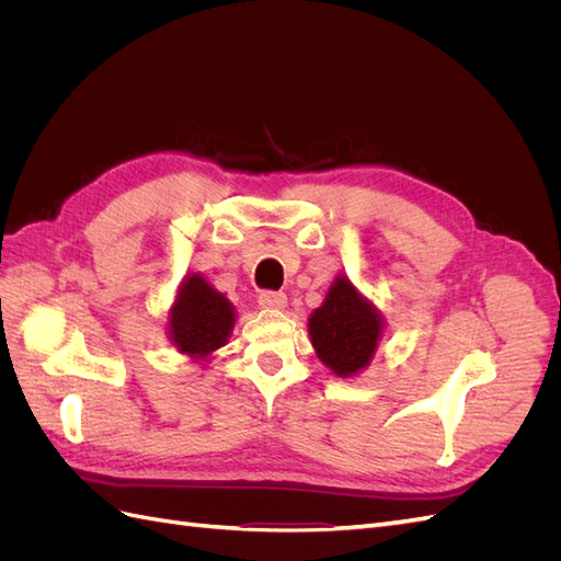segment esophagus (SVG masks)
I'll use <instances>...</instances> for the list:
<instances>
[{"label":"esophagus","instance_id":"obj_1","mask_svg":"<svg viewBox=\"0 0 561 561\" xmlns=\"http://www.w3.org/2000/svg\"><path fill=\"white\" fill-rule=\"evenodd\" d=\"M287 297L283 293H262L260 295V307L266 311H280L285 309Z\"/></svg>","mask_w":561,"mask_h":561}]
</instances>
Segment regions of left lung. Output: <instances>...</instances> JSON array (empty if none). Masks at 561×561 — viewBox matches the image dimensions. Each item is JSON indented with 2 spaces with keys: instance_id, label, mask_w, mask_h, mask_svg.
Listing matches in <instances>:
<instances>
[{
  "instance_id": "8db88e82",
  "label": "left lung",
  "mask_w": 561,
  "mask_h": 561,
  "mask_svg": "<svg viewBox=\"0 0 561 561\" xmlns=\"http://www.w3.org/2000/svg\"><path fill=\"white\" fill-rule=\"evenodd\" d=\"M309 334L318 358L336 377H353L377 351L381 316L346 276H339L322 307L311 313Z\"/></svg>"
}]
</instances>
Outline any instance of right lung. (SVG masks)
<instances>
[{"instance_id": "obj_1", "label": "right lung", "mask_w": 561, "mask_h": 561, "mask_svg": "<svg viewBox=\"0 0 561 561\" xmlns=\"http://www.w3.org/2000/svg\"><path fill=\"white\" fill-rule=\"evenodd\" d=\"M168 318L173 344L196 360L225 346L236 322L231 301L198 274L184 278Z\"/></svg>"}]
</instances>
